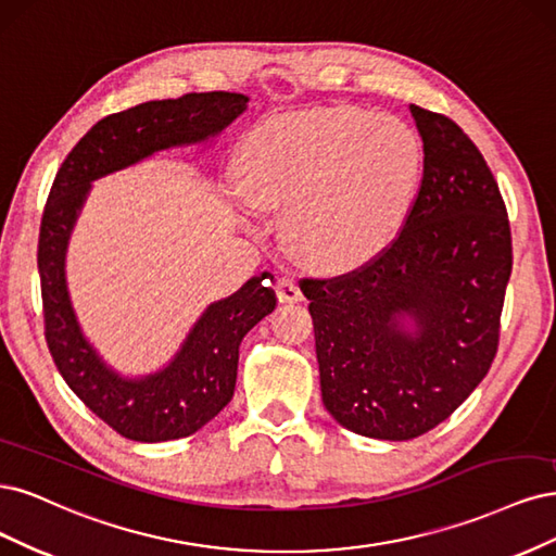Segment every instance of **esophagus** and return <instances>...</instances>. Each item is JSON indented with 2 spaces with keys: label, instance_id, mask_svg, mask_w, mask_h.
Instances as JSON below:
<instances>
[{
  "label": "esophagus",
  "instance_id": "1",
  "mask_svg": "<svg viewBox=\"0 0 556 556\" xmlns=\"http://www.w3.org/2000/svg\"><path fill=\"white\" fill-rule=\"evenodd\" d=\"M275 291L279 302H300L302 300V291H300V283L291 277H281L275 283Z\"/></svg>",
  "mask_w": 556,
  "mask_h": 556
}]
</instances>
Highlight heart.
I'll use <instances>...</instances> for the list:
<instances>
[{
    "label": "heart",
    "mask_w": 556,
    "mask_h": 556,
    "mask_svg": "<svg viewBox=\"0 0 556 556\" xmlns=\"http://www.w3.org/2000/svg\"><path fill=\"white\" fill-rule=\"evenodd\" d=\"M422 146L395 115L312 109L265 119L247 136L240 185L261 207H286L293 252L318 265L371 256L404 224Z\"/></svg>",
    "instance_id": "heart-1"
}]
</instances>
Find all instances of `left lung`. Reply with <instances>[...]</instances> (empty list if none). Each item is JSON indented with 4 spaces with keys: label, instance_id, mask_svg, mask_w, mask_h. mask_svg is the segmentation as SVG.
<instances>
[{
    "label": "left lung",
    "instance_id": "obj_1",
    "mask_svg": "<svg viewBox=\"0 0 556 556\" xmlns=\"http://www.w3.org/2000/svg\"><path fill=\"white\" fill-rule=\"evenodd\" d=\"M422 180L397 238L351 273L300 279L314 318L320 395L355 434L408 441L485 379L513 270L506 203L473 140L410 105ZM406 315L416 333L401 326Z\"/></svg>",
    "mask_w": 556,
    "mask_h": 556
}]
</instances>
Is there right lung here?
<instances>
[{
    "label": "right lung",
    "instance_id": "add662e5",
    "mask_svg": "<svg viewBox=\"0 0 556 556\" xmlns=\"http://www.w3.org/2000/svg\"><path fill=\"white\" fill-rule=\"evenodd\" d=\"M236 92L185 94L148 101L97 122L71 150L50 187L39 230L43 334L66 386L117 434L159 443L182 439L230 402L242 337L277 307L267 279H249L238 293L214 302L189 332L175 361L146 379H122L83 337L64 283V252L89 185L159 150L217 136L247 109Z\"/></svg>",
    "mask_w": 556,
    "mask_h": 556
}]
</instances>
